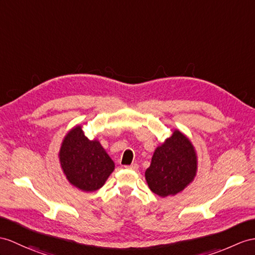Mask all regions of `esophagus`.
I'll list each match as a JSON object with an SVG mask.
<instances>
[{
	"label": "esophagus",
	"instance_id": "34e87169",
	"mask_svg": "<svg viewBox=\"0 0 255 255\" xmlns=\"http://www.w3.org/2000/svg\"><path fill=\"white\" fill-rule=\"evenodd\" d=\"M126 167H127V169H128V170L136 171V170L138 169V164H137V163H132L131 165H127Z\"/></svg>",
	"mask_w": 255,
	"mask_h": 255
}]
</instances>
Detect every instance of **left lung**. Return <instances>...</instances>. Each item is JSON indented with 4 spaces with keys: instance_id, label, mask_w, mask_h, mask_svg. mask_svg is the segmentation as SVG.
Here are the masks:
<instances>
[{
    "instance_id": "obj_1",
    "label": "left lung",
    "mask_w": 255,
    "mask_h": 255,
    "mask_svg": "<svg viewBox=\"0 0 255 255\" xmlns=\"http://www.w3.org/2000/svg\"><path fill=\"white\" fill-rule=\"evenodd\" d=\"M197 172L194 146L177 129L153 152L145 172L149 188L160 197L176 195L187 186Z\"/></svg>"
}]
</instances>
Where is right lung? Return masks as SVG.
<instances>
[{"label":"right lung","instance_id":"1","mask_svg":"<svg viewBox=\"0 0 255 255\" xmlns=\"http://www.w3.org/2000/svg\"><path fill=\"white\" fill-rule=\"evenodd\" d=\"M60 165L68 181L83 191H95L107 181L115 163L98 140H90L81 127L66 135L59 151Z\"/></svg>","mask_w":255,"mask_h":255}]
</instances>
